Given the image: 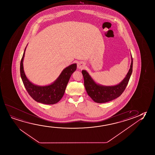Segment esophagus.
I'll return each mask as SVG.
<instances>
[{"label":"esophagus","mask_w":155,"mask_h":155,"mask_svg":"<svg viewBox=\"0 0 155 155\" xmlns=\"http://www.w3.org/2000/svg\"><path fill=\"white\" fill-rule=\"evenodd\" d=\"M77 67H78V69H83L84 67V64L83 63L79 62V63H78V64H77Z\"/></svg>","instance_id":"obj_1"}]
</instances>
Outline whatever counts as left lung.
I'll return each mask as SVG.
<instances>
[{"mask_svg": "<svg viewBox=\"0 0 155 155\" xmlns=\"http://www.w3.org/2000/svg\"><path fill=\"white\" fill-rule=\"evenodd\" d=\"M133 58L131 56L130 68L124 80L118 85L104 86L98 85L91 77L87 72L82 70L84 81V86L86 92L91 99L97 103H105L112 101L121 95L128 85L133 71Z\"/></svg>", "mask_w": 155, "mask_h": 155, "instance_id": "1", "label": "left lung"}]
</instances>
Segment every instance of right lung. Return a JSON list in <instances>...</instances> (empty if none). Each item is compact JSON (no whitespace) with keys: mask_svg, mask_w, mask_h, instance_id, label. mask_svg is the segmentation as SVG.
I'll return each mask as SVG.
<instances>
[{"mask_svg":"<svg viewBox=\"0 0 155 155\" xmlns=\"http://www.w3.org/2000/svg\"><path fill=\"white\" fill-rule=\"evenodd\" d=\"M26 48L20 62V71L22 81L27 91L31 98L37 102L47 105L56 104L64 95L70 78L76 70V64L70 65L65 68L60 76L52 84L45 86L35 85L29 81L24 72L23 60Z\"/></svg>","mask_w":155,"mask_h":155,"instance_id":"1","label":"right lung"}]
</instances>
